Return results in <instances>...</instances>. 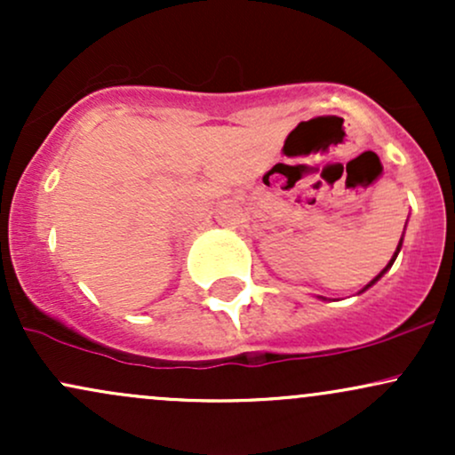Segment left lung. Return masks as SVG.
I'll use <instances>...</instances> for the list:
<instances>
[{
    "label": "left lung",
    "instance_id": "1",
    "mask_svg": "<svg viewBox=\"0 0 455 455\" xmlns=\"http://www.w3.org/2000/svg\"><path fill=\"white\" fill-rule=\"evenodd\" d=\"M400 245H402V239H400ZM400 245H398V250H395V254H394V259H391V260H389V265H387V267H385V269H383V271H380V274H379V275H377V278H374V280H372V282H370V284H368V286H365V289H370V286H372V284H374V282H377V280H379V278H380V275H383V274H385V271H387V269H389V267H391V265H394V260H395V257H398V252H400ZM365 289H363V291H365Z\"/></svg>",
    "mask_w": 455,
    "mask_h": 455
}]
</instances>
